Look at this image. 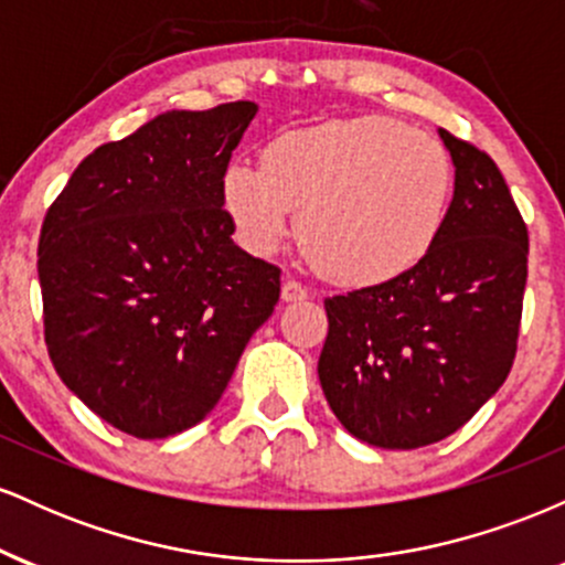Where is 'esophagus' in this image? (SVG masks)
I'll use <instances>...</instances> for the list:
<instances>
[{"instance_id":"esophagus-1","label":"esophagus","mask_w":565,"mask_h":565,"mask_svg":"<svg viewBox=\"0 0 565 565\" xmlns=\"http://www.w3.org/2000/svg\"><path fill=\"white\" fill-rule=\"evenodd\" d=\"M281 300L284 302L308 300V289H305L300 281H295V278H287V281L281 284Z\"/></svg>"}]
</instances>
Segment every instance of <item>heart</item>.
I'll list each match as a JSON object with an SVG mask.
<instances>
[{"mask_svg":"<svg viewBox=\"0 0 565 565\" xmlns=\"http://www.w3.org/2000/svg\"><path fill=\"white\" fill-rule=\"evenodd\" d=\"M220 196L255 255H270L300 212L297 233L323 274L377 287L417 268L436 246L451 159L433 135L398 119H334L276 135L263 164L233 159Z\"/></svg>","mask_w":565,"mask_h":565,"instance_id":"1","label":"heart"}]
</instances>
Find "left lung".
Segmentation results:
<instances>
[{"label":"left lung","instance_id":"8db88e82","mask_svg":"<svg viewBox=\"0 0 565 565\" xmlns=\"http://www.w3.org/2000/svg\"><path fill=\"white\" fill-rule=\"evenodd\" d=\"M438 135L454 196L430 255L323 302V395L350 436L380 449H419L459 430L508 380L518 348L526 223L489 153Z\"/></svg>","mask_w":565,"mask_h":565}]
</instances>
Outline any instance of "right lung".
<instances>
[{"instance_id":"1","label":"right lung","mask_w":565,"mask_h":565,"mask_svg":"<svg viewBox=\"0 0 565 565\" xmlns=\"http://www.w3.org/2000/svg\"><path fill=\"white\" fill-rule=\"evenodd\" d=\"M249 100L167 111L95 148L39 236L44 342L76 398L127 436L193 427L274 313L281 270L233 244L220 180Z\"/></svg>"}]
</instances>
